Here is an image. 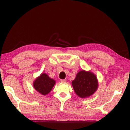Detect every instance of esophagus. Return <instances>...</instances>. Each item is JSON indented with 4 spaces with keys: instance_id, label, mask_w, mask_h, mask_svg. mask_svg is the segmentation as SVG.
<instances>
[{
    "instance_id": "obj_1",
    "label": "esophagus",
    "mask_w": 130,
    "mask_h": 130,
    "mask_svg": "<svg viewBox=\"0 0 130 130\" xmlns=\"http://www.w3.org/2000/svg\"><path fill=\"white\" fill-rule=\"evenodd\" d=\"M61 82L66 83V82H67V80H66L65 79H63V80H61Z\"/></svg>"
}]
</instances>
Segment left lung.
<instances>
[{
	"mask_svg": "<svg viewBox=\"0 0 130 130\" xmlns=\"http://www.w3.org/2000/svg\"><path fill=\"white\" fill-rule=\"evenodd\" d=\"M72 85L76 93L80 98H85L94 93L98 87V82L94 74L81 70L72 81Z\"/></svg>",
	"mask_w": 130,
	"mask_h": 130,
	"instance_id": "1",
	"label": "left lung"
}]
</instances>
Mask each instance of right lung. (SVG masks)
<instances>
[{
	"label": "right lung",
	"mask_w": 130,
	"mask_h": 130,
	"mask_svg": "<svg viewBox=\"0 0 130 130\" xmlns=\"http://www.w3.org/2000/svg\"><path fill=\"white\" fill-rule=\"evenodd\" d=\"M56 83L53 79L50 78L46 73H42L37 78L33 84L35 89L43 95H46L51 91Z\"/></svg>",
	"instance_id": "1"
}]
</instances>
